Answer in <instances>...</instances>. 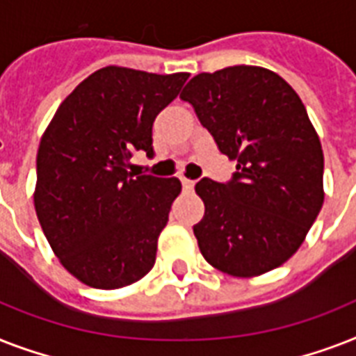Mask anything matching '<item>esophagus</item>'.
Instances as JSON below:
<instances>
[{
    "label": "esophagus",
    "instance_id": "obj_1",
    "mask_svg": "<svg viewBox=\"0 0 356 356\" xmlns=\"http://www.w3.org/2000/svg\"><path fill=\"white\" fill-rule=\"evenodd\" d=\"M181 183H183V190H186V192H190V190L194 188L195 181H192V179L183 177V179H181Z\"/></svg>",
    "mask_w": 356,
    "mask_h": 356
}]
</instances>
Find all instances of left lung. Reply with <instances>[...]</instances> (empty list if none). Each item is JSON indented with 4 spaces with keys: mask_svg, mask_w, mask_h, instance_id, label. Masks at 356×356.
Returning a JSON list of instances; mask_svg holds the SVG:
<instances>
[{
    "mask_svg": "<svg viewBox=\"0 0 356 356\" xmlns=\"http://www.w3.org/2000/svg\"><path fill=\"white\" fill-rule=\"evenodd\" d=\"M194 107L218 149L236 161L229 183L201 179V254L233 277L262 275L303 243L323 205V151L307 108L271 70L229 66L188 81Z\"/></svg>",
    "mask_w": 356,
    "mask_h": 356,
    "instance_id": "obj_1",
    "label": "left lung"
}]
</instances>
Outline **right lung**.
<instances>
[{
	"mask_svg": "<svg viewBox=\"0 0 356 356\" xmlns=\"http://www.w3.org/2000/svg\"><path fill=\"white\" fill-rule=\"evenodd\" d=\"M188 74L156 75L107 66L70 94L40 140L35 209L66 270L92 288L114 290L153 268L179 179L134 177V151L153 156L156 114Z\"/></svg>",
	"mask_w": 356,
	"mask_h": 356,
	"instance_id": "1",
	"label": "right lung"
}]
</instances>
